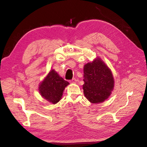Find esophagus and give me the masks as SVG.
<instances>
[{
  "label": "esophagus",
  "instance_id": "34e87169",
  "mask_svg": "<svg viewBox=\"0 0 147 147\" xmlns=\"http://www.w3.org/2000/svg\"><path fill=\"white\" fill-rule=\"evenodd\" d=\"M77 82V80L75 79V78H74V79L70 81V83H76Z\"/></svg>",
  "mask_w": 147,
  "mask_h": 147
}]
</instances>
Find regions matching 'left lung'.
Wrapping results in <instances>:
<instances>
[{"mask_svg": "<svg viewBox=\"0 0 147 147\" xmlns=\"http://www.w3.org/2000/svg\"><path fill=\"white\" fill-rule=\"evenodd\" d=\"M83 92L92 104H100L107 99L115 86L112 71L100 57L84 65Z\"/></svg>", "mask_w": 147, "mask_h": 147, "instance_id": "obj_1", "label": "left lung"}]
</instances>
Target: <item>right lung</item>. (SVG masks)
Wrapping results in <instances>:
<instances>
[{
  "label": "right lung",
  "mask_w": 147,
  "mask_h": 147,
  "mask_svg": "<svg viewBox=\"0 0 147 147\" xmlns=\"http://www.w3.org/2000/svg\"><path fill=\"white\" fill-rule=\"evenodd\" d=\"M69 84L54 69H51L40 83L38 91L44 99L55 104L61 99L65 88Z\"/></svg>",
  "instance_id": "1"
}]
</instances>
